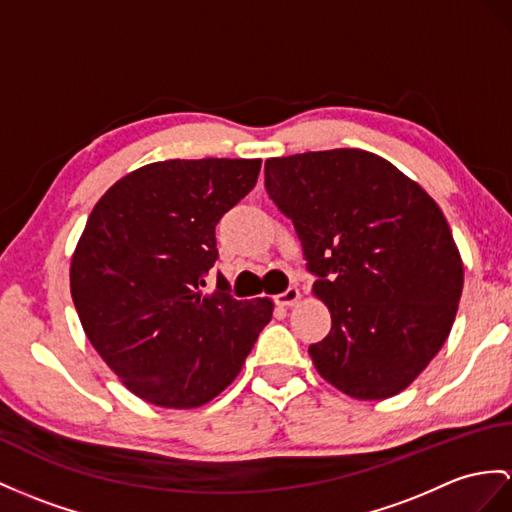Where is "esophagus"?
Wrapping results in <instances>:
<instances>
[{
  "label": "esophagus",
  "instance_id": "1",
  "mask_svg": "<svg viewBox=\"0 0 512 512\" xmlns=\"http://www.w3.org/2000/svg\"><path fill=\"white\" fill-rule=\"evenodd\" d=\"M297 302H299V289H295V286H291V289H286L284 293L276 295V304L278 306L289 308V306H295Z\"/></svg>",
  "mask_w": 512,
  "mask_h": 512
}]
</instances>
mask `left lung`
<instances>
[{"mask_svg": "<svg viewBox=\"0 0 512 512\" xmlns=\"http://www.w3.org/2000/svg\"><path fill=\"white\" fill-rule=\"evenodd\" d=\"M265 186L293 221L313 293L332 328L308 354L319 376L356 400H386L441 350L465 271L439 204L365 149L265 160Z\"/></svg>", "mask_w": 512, "mask_h": 512, "instance_id": "1", "label": "left lung"}]
</instances>
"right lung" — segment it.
<instances>
[{"label": "right lung", "instance_id": "right-lung-1", "mask_svg": "<svg viewBox=\"0 0 512 512\" xmlns=\"http://www.w3.org/2000/svg\"><path fill=\"white\" fill-rule=\"evenodd\" d=\"M260 158L160 160L99 197L71 256L84 334L128 391L162 408L208 404L271 321L269 297L204 293L219 219L254 189Z\"/></svg>", "mask_w": 512, "mask_h": 512}]
</instances>
